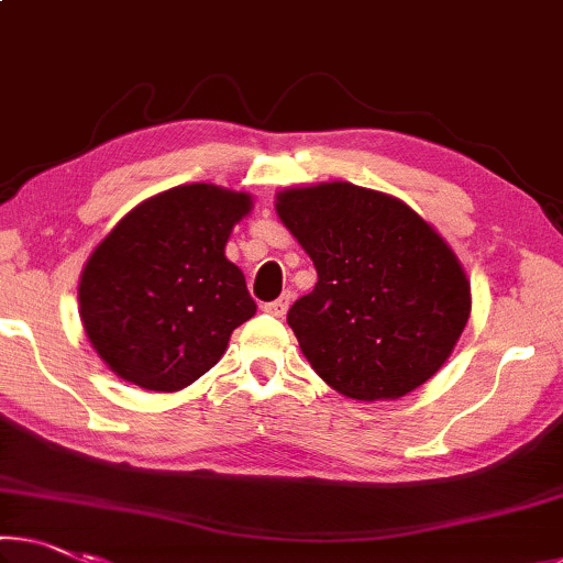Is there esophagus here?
I'll return each instance as SVG.
<instances>
[{
    "mask_svg": "<svg viewBox=\"0 0 563 563\" xmlns=\"http://www.w3.org/2000/svg\"><path fill=\"white\" fill-rule=\"evenodd\" d=\"M289 301H291V294H282L279 299L266 301L264 311H266V314H272V317H284V314H287V309H289Z\"/></svg>",
    "mask_w": 563,
    "mask_h": 563,
    "instance_id": "esophagus-1",
    "label": "esophagus"
}]
</instances>
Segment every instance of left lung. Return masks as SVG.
<instances>
[{
	"label": "left lung",
	"mask_w": 563,
	"mask_h": 563,
	"mask_svg": "<svg viewBox=\"0 0 563 563\" xmlns=\"http://www.w3.org/2000/svg\"><path fill=\"white\" fill-rule=\"evenodd\" d=\"M276 213L317 269L287 314L311 369L365 402L428 383L471 317V284L443 236L408 203L344 180L287 188Z\"/></svg>",
	"instance_id": "obj_1"
}]
</instances>
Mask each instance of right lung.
<instances>
[{"label":"right lung","mask_w":563,"mask_h":563,"mask_svg":"<svg viewBox=\"0 0 563 563\" xmlns=\"http://www.w3.org/2000/svg\"><path fill=\"white\" fill-rule=\"evenodd\" d=\"M252 196L211 184L148 198L100 241L80 276V317L100 360L143 390L176 393L227 352L254 317L223 249Z\"/></svg>","instance_id":"obj_1"}]
</instances>
